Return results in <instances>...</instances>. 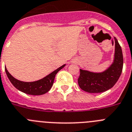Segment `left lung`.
<instances>
[{
	"label": "left lung",
	"instance_id": "left-lung-1",
	"mask_svg": "<svg viewBox=\"0 0 132 132\" xmlns=\"http://www.w3.org/2000/svg\"><path fill=\"white\" fill-rule=\"evenodd\" d=\"M114 60L112 65L104 72L93 73L80 69L78 81L79 87L91 93H102L112 88L120 76L123 68V54L118 40L114 37Z\"/></svg>",
	"mask_w": 132,
	"mask_h": 132
}]
</instances>
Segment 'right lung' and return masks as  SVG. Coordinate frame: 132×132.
Segmentation results:
<instances>
[{"label":"right lung","instance_id":"obj_1","mask_svg":"<svg viewBox=\"0 0 132 132\" xmlns=\"http://www.w3.org/2000/svg\"><path fill=\"white\" fill-rule=\"evenodd\" d=\"M64 66L65 64L60 66V68L56 69V70L43 79L36 81H33V82H24V81L18 80L8 72L6 68H5V71L10 82L19 91L25 93L26 94L31 95H40L45 94L51 89L53 86L56 74L62 68L64 67Z\"/></svg>","mask_w":132,"mask_h":132}]
</instances>
